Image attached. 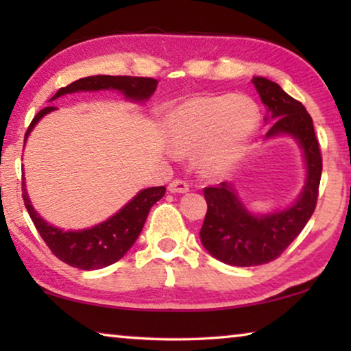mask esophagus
<instances>
[{"instance_id":"1","label":"esophagus","mask_w":351,"mask_h":351,"mask_svg":"<svg viewBox=\"0 0 351 351\" xmlns=\"http://www.w3.org/2000/svg\"><path fill=\"white\" fill-rule=\"evenodd\" d=\"M169 192L171 193H186L189 192V184L182 180H175L169 184Z\"/></svg>"}]
</instances>
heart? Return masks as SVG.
Listing matches in <instances>:
<instances>
[{
  "label": "heart",
  "mask_w": 351,
  "mask_h": 351,
  "mask_svg": "<svg viewBox=\"0 0 351 351\" xmlns=\"http://www.w3.org/2000/svg\"><path fill=\"white\" fill-rule=\"evenodd\" d=\"M258 121L257 105L249 97L209 94L178 105L165 117L164 128L176 153H197L201 173L218 178L240 161Z\"/></svg>",
  "instance_id": "b5f03b06"
}]
</instances>
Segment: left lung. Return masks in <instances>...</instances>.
<instances>
[{
    "label": "left lung",
    "mask_w": 351,
    "mask_h": 351,
    "mask_svg": "<svg viewBox=\"0 0 351 351\" xmlns=\"http://www.w3.org/2000/svg\"><path fill=\"white\" fill-rule=\"evenodd\" d=\"M252 83L274 121L266 138L289 134L299 142L305 154L306 181L293 206L266 215L249 213L228 182L203 190L207 213L199 230L201 243L213 257L232 266H258L280 257L316 209L322 175V154L305 106L276 82L254 77Z\"/></svg>",
    "instance_id": "left-lung-1"
}]
</instances>
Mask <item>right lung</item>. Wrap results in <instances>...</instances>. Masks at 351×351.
<instances>
[{
  "mask_svg": "<svg viewBox=\"0 0 351 351\" xmlns=\"http://www.w3.org/2000/svg\"><path fill=\"white\" fill-rule=\"evenodd\" d=\"M158 86L156 79L150 77H132V75H91L85 79H79L71 83V85L60 88L54 97L63 96V94L77 93V91H99V90H117L130 100H142L150 99ZM56 106H46V108L37 112L32 119L31 125L25 134V144L27 136L31 134L37 122L47 112L54 111ZM23 199L25 206L31 215V219L37 228L38 234L46 246L58 260L64 261L74 268L93 271L110 266L121 260L127 254L130 247L134 245L144 223L148 217V212L164 197L165 187H150L136 195L119 210L116 215L93 226L90 229L83 230H64L47 224L37 212L34 210L31 199L27 197L25 181H23Z\"/></svg>",
  "mask_w": 351,
  "mask_h": 351,
  "instance_id": "right-lung-1",
  "label": "right lung"
}]
</instances>
